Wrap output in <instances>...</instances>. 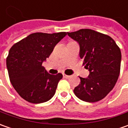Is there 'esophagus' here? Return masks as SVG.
Masks as SVG:
<instances>
[{
	"label": "esophagus",
	"instance_id": "34e87169",
	"mask_svg": "<svg viewBox=\"0 0 128 128\" xmlns=\"http://www.w3.org/2000/svg\"><path fill=\"white\" fill-rule=\"evenodd\" d=\"M63 77L65 78H70V76H68V75H66V74H63Z\"/></svg>",
	"mask_w": 128,
	"mask_h": 128
}]
</instances>
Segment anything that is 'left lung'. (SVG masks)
I'll list each match as a JSON object with an SVG mask.
<instances>
[{
	"label": "left lung",
	"mask_w": 128,
	"mask_h": 128,
	"mask_svg": "<svg viewBox=\"0 0 128 128\" xmlns=\"http://www.w3.org/2000/svg\"><path fill=\"white\" fill-rule=\"evenodd\" d=\"M80 46V57L90 72L81 78L75 88V95L81 100L95 102L103 99L110 92L120 75L121 52L110 36L90 29L67 32Z\"/></svg>",
	"instance_id": "obj_1"
}]
</instances>
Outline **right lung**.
I'll list each match as a JSON object with an SVG mask.
<instances>
[{
	"label": "right lung",
	"mask_w": 128,
	"mask_h": 128,
	"mask_svg": "<svg viewBox=\"0 0 128 128\" xmlns=\"http://www.w3.org/2000/svg\"><path fill=\"white\" fill-rule=\"evenodd\" d=\"M67 35L35 32L14 44L6 59L9 78L20 96L31 103H42L50 100L56 93L61 73L49 74L42 62L54 47Z\"/></svg>",
	"instance_id": "right-lung-1"
}]
</instances>
